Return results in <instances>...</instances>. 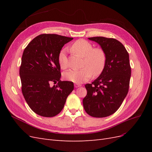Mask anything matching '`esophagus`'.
<instances>
[{"instance_id": "34e87169", "label": "esophagus", "mask_w": 152, "mask_h": 152, "mask_svg": "<svg viewBox=\"0 0 152 152\" xmlns=\"http://www.w3.org/2000/svg\"><path fill=\"white\" fill-rule=\"evenodd\" d=\"M74 86H75V87H80V86H81V84H74Z\"/></svg>"}]
</instances>
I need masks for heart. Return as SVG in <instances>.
Wrapping results in <instances>:
<instances>
[{"mask_svg": "<svg viewBox=\"0 0 152 152\" xmlns=\"http://www.w3.org/2000/svg\"><path fill=\"white\" fill-rule=\"evenodd\" d=\"M71 52L80 57H84L82 68L69 70L63 73L66 80L80 84L88 80L93 75L102 74L107 63V55L104 50L99 48H93V45L84 39H79L70 46ZM59 65L62 69L67 68L66 50H61L58 56Z\"/></svg>", "mask_w": 152, "mask_h": 152, "instance_id": "b5f03b06", "label": "heart"}]
</instances>
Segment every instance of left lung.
Returning <instances> with one entry per match:
<instances>
[{
    "instance_id": "obj_1",
    "label": "left lung",
    "mask_w": 152,
    "mask_h": 152,
    "mask_svg": "<svg viewBox=\"0 0 152 152\" xmlns=\"http://www.w3.org/2000/svg\"><path fill=\"white\" fill-rule=\"evenodd\" d=\"M88 39L104 50L107 63L102 74L91 84L85 85L87 93L83 106L89 115L106 117L117 111L127 94L131 75L129 56L124 45L116 39L103 37Z\"/></svg>"
}]
</instances>
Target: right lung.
<instances>
[{
	"mask_svg": "<svg viewBox=\"0 0 152 152\" xmlns=\"http://www.w3.org/2000/svg\"><path fill=\"white\" fill-rule=\"evenodd\" d=\"M73 38L56 34H41L25 49L20 75L21 91L30 108L39 115L52 117L61 112L74 88L72 82L61 81L58 56ZM58 81L53 87L50 84Z\"/></svg>",
	"mask_w": 152,
	"mask_h": 152,
	"instance_id": "right-lung-1",
	"label": "right lung"
}]
</instances>
